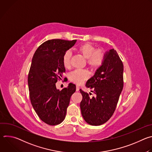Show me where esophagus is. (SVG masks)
Masks as SVG:
<instances>
[{"label":"esophagus","instance_id":"esophagus-1","mask_svg":"<svg viewBox=\"0 0 152 152\" xmlns=\"http://www.w3.org/2000/svg\"><path fill=\"white\" fill-rule=\"evenodd\" d=\"M76 91H78L79 90V86L76 85Z\"/></svg>","mask_w":152,"mask_h":152}]
</instances>
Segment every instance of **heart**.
<instances>
[{"label":"heart","mask_w":152,"mask_h":152,"mask_svg":"<svg viewBox=\"0 0 152 152\" xmlns=\"http://www.w3.org/2000/svg\"><path fill=\"white\" fill-rule=\"evenodd\" d=\"M77 51L85 58L89 66L93 69L99 68L104 59V53L100 49H97L96 47L87 42L80 46ZM72 53L67 50L63 55L62 62L64 66L68 69L71 66V58ZM90 76L89 72L86 70H76L72 72L69 76L70 80L78 85H81L87 80Z\"/></svg>","instance_id":"1"}]
</instances>
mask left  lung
<instances>
[{
    "mask_svg": "<svg viewBox=\"0 0 152 152\" xmlns=\"http://www.w3.org/2000/svg\"><path fill=\"white\" fill-rule=\"evenodd\" d=\"M86 86L93 89L96 96L91 98L80 90L82 115L90 125L103 124L113 115L123 88V64L115 50L104 53L102 65L86 82Z\"/></svg>",
    "mask_w": 152,
    "mask_h": 152,
    "instance_id": "obj_1",
    "label": "left lung"
}]
</instances>
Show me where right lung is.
<instances>
[{
  "mask_svg": "<svg viewBox=\"0 0 152 152\" xmlns=\"http://www.w3.org/2000/svg\"><path fill=\"white\" fill-rule=\"evenodd\" d=\"M76 42L48 40L38 48L32 58L28 79L30 100L39 118L49 125L63 121L70 97L76 91V85L72 83L61 91L56 87L58 80L66 72L63 55Z\"/></svg>",
  "mask_w": 152,
  "mask_h": 152,
  "instance_id": "add662e5",
  "label": "right lung"
}]
</instances>
